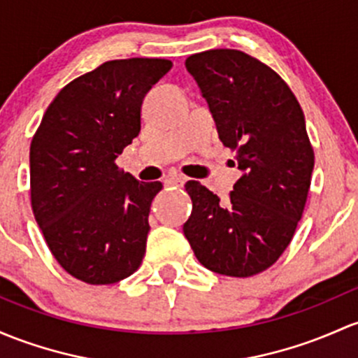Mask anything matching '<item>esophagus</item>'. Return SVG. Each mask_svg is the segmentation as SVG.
I'll return each instance as SVG.
<instances>
[{"label": "esophagus", "mask_w": 358, "mask_h": 358, "mask_svg": "<svg viewBox=\"0 0 358 358\" xmlns=\"http://www.w3.org/2000/svg\"><path fill=\"white\" fill-rule=\"evenodd\" d=\"M164 182H165V186L180 187V186H184V182H186V178L180 174H172V176H167Z\"/></svg>", "instance_id": "1"}]
</instances>
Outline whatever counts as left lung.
<instances>
[{"label":"left lung","mask_w":358,"mask_h":358,"mask_svg":"<svg viewBox=\"0 0 358 358\" xmlns=\"http://www.w3.org/2000/svg\"><path fill=\"white\" fill-rule=\"evenodd\" d=\"M186 68L242 176L225 205L187 180L193 211L184 236L210 271L257 275L283 255L307 201L314 150L302 107L278 73L237 49L198 52Z\"/></svg>","instance_id":"left-lung-1"}]
</instances>
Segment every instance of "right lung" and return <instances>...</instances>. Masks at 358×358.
Listing matches in <instances>:
<instances>
[{
  "label": "right lung",
  "instance_id": "1",
  "mask_svg": "<svg viewBox=\"0 0 358 358\" xmlns=\"http://www.w3.org/2000/svg\"><path fill=\"white\" fill-rule=\"evenodd\" d=\"M169 59L107 61L68 83L30 143V201L52 256L76 280L109 285L140 268L162 182L116 165L141 129L147 92Z\"/></svg>",
  "mask_w": 358,
  "mask_h": 358
}]
</instances>
